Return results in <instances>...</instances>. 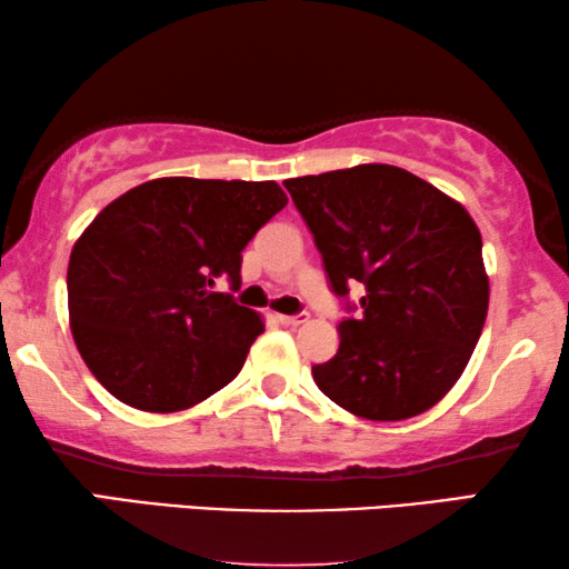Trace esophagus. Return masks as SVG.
<instances>
[{
  "instance_id": "obj_1",
  "label": "esophagus",
  "mask_w": 569,
  "mask_h": 569,
  "mask_svg": "<svg viewBox=\"0 0 569 569\" xmlns=\"http://www.w3.org/2000/svg\"><path fill=\"white\" fill-rule=\"evenodd\" d=\"M306 319H309L306 313H293V317H288V313H276V321L283 323V327H299Z\"/></svg>"
}]
</instances>
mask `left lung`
I'll return each instance as SVG.
<instances>
[{
	"label": "left lung",
	"instance_id": "1",
	"mask_svg": "<svg viewBox=\"0 0 569 569\" xmlns=\"http://www.w3.org/2000/svg\"><path fill=\"white\" fill-rule=\"evenodd\" d=\"M331 291L362 283L359 317L313 365L319 390L365 420L430 410L463 375L489 311L481 232L461 202L390 164L286 179ZM351 311V306H349Z\"/></svg>",
	"mask_w": 569,
	"mask_h": 569
}]
</instances>
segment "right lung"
<instances>
[{
	"label": "right lung",
	"instance_id": "right-lung-1",
	"mask_svg": "<svg viewBox=\"0 0 569 569\" xmlns=\"http://www.w3.org/2000/svg\"><path fill=\"white\" fill-rule=\"evenodd\" d=\"M286 204L276 182L161 177L96 214L70 252L68 311L116 400L177 412L236 380L266 327L214 286L238 291L242 248Z\"/></svg>",
	"mask_w": 569,
	"mask_h": 569
}]
</instances>
